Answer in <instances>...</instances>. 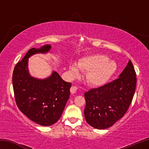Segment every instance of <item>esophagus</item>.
I'll use <instances>...</instances> for the list:
<instances>
[{
  "label": "esophagus",
  "mask_w": 149,
  "mask_h": 149,
  "mask_svg": "<svg viewBox=\"0 0 149 149\" xmlns=\"http://www.w3.org/2000/svg\"><path fill=\"white\" fill-rule=\"evenodd\" d=\"M77 89V88L76 86H72L71 87V88H70V92H71L72 94L75 93H76Z\"/></svg>",
  "instance_id": "obj_1"
}]
</instances>
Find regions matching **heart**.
<instances>
[{"label": "heart", "mask_w": 149, "mask_h": 149, "mask_svg": "<svg viewBox=\"0 0 149 149\" xmlns=\"http://www.w3.org/2000/svg\"><path fill=\"white\" fill-rule=\"evenodd\" d=\"M116 69V63L103 54L84 56L79 59L77 65L72 63L70 65V72L73 77L79 76L80 70L88 72L86 81L94 87H100L106 84L115 74Z\"/></svg>", "instance_id": "b5f03b06"}]
</instances>
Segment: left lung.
Instances as JSON below:
<instances>
[{"instance_id":"obj_1","label":"left lung","mask_w":149,"mask_h":149,"mask_svg":"<svg viewBox=\"0 0 149 149\" xmlns=\"http://www.w3.org/2000/svg\"><path fill=\"white\" fill-rule=\"evenodd\" d=\"M136 74L131 60L119 78L84 93V117L91 127L105 129L124 116L133 99Z\"/></svg>"}]
</instances>
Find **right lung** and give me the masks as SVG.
Wrapping results in <instances>:
<instances>
[{
    "mask_svg": "<svg viewBox=\"0 0 149 149\" xmlns=\"http://www.w3.org/2000/svg\"><path fill=\"white\" fill-rule=\"evenodd\" d=\"M51 45L32 48L17 63L13 73V86L18 107L38 124L49 126L61 117L69 99L71 83L63 81L56 72L44 79L31 76L28 71V59L37 53L48 52Z\"/></svg>",
    "mask_w": 149,
    "mask_h": 149,
    "instance_id": "obj_1",
    "label": "right lung"
}]
</instances>
